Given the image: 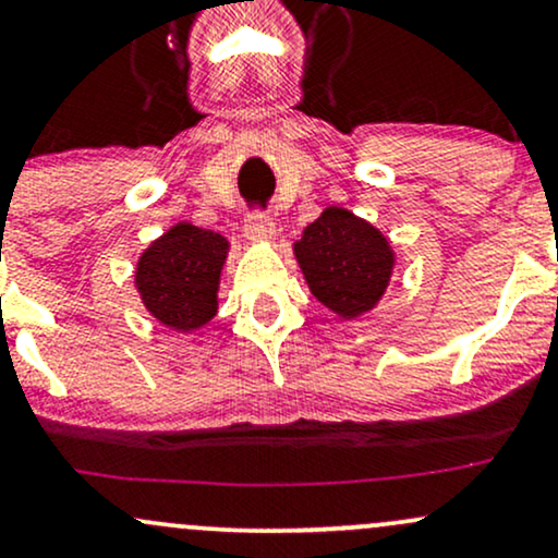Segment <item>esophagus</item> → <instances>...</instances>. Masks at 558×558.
<instances>
[{
	"label": "esophagus",
	"mask_w": 558,
	"mask_h": 558,
	"mask_svg": "<svg viewBox=\"0 0 558 558\" xmlns=\"http://www.w3.org/2000/svg\"><path fill=\"white\" fill-rule=\"evenodd\" d=\"M245 234L251 240H268L274 234V219L266 211H251L245 216Z\"/></svg>",
	"instance_id": "34e87169"
}]
</instances>
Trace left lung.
I'll use <instances>...</instances> for the list:
<instances>
[{
	"mask_svg": "<svg viewBox=\"0 0 558 558\" xmlns=\"http://www.w3.org/2000/svg\"><path fill=\"white\" fill-rule=\"evenodd\" d=\"M307 287L326 307L347 318L371 311L389 284V242L368 221L344 208H326L294 245Z\"/></svg>",
	"mask_w": 558,
	"mask_h": 558,
	"instance_id": "obj_1",
	"label": "left lung"
}]
</instances>
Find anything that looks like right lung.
<instances>
[{
  "mask_svg": "<svg viewBox=\"0 0 558 558\" xmlns=\"http://www.w3.org/2000/svg\"><path fill=\"white\" fill-rule=\"evenodd\" d=\"M221 234L193 225H177L156 240L137 264V292L163 326L193 331L216 316L221 264L227 258Z\"/></svg>",
  "mask_w": 558,
  "mask_h": 558,
  "instance_id": "1",
  "label": "right lung"
}]
</instances>
